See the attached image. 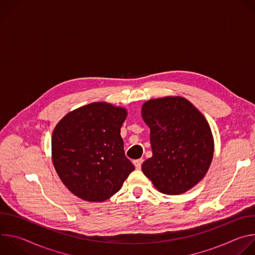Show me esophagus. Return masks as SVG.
Here are the masks:
<instances>
[{
  "label": "esophagus",
  "mask_w": 255,
  "mask_h": 255,
  "mask_svg": "<svg viewBox=\"0 0 255 255\" xmlns=\"http://www.w3.org/2000/svg\"><path fill=\"white\" fill-rule=\"evenodd\" d=\"M142 162H143L142 159H136V160L133 161V163H134V165H135V167H136L137 169H140V168H141Z\"/></svg>",
  "instance_id": "esophagus-1"
}]
</instances>
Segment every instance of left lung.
Returning <instances> with one entry per match:
<instances>
[{
    "mask_svg": "<svg viewBox=\"0 0 255 255\" xmlns=\"http://www.w3.org/2000/svg\"><path fill=\"white\" fill-rule=\"evenodd\" d=\"M142 118L150 128L152 157L142 171L166 195L183 194L205 176L214 153L213 136L198 109L181 97L149 100Z\"/></svg>",
    "mask_w": 255,
    "mask_h": 255,
    "instance_id": "1",
    "label": "left lung"
}]
</instances>
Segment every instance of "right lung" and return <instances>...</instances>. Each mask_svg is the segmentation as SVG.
I'll list each match as a JSON object with an SVG mask.
<instances>
[{"label":"right lung","instance_id":"add662e5","mask_svg":"<svg viewBox=\"0 0 255 255\" xmlns=\"http://www.w3.org/2000/svg\"><path fill=\"white\" fill-rule=\"evenodd\" d=\"M125 109L93 103L68 113L52 134V159L64 186L77 197L102 202L122 187L135 167L126 157L120 129Z\"/></svg>","mask_w":255,"mask_h":255}]
</instances>
